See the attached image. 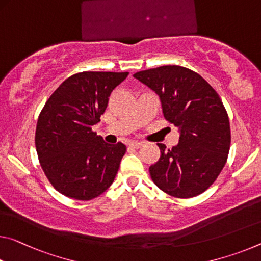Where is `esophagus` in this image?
Here are the masks:
<instances>
[{"instance_id":"1","label":"esophagus","mask_w":261,"mask_h":261,"mask_svg":"<svg viewBox=\"0 0 261 261\" xmlns=\"http://www.w3.org/2000/svg\"><path fill=\"white\" fill-rule=\"evenodd\" d=\"M129 146H130V147H132V148H139V147H142V146H143V144H142V143H137V142H135V143H130V144H129Z\"/></svg>"}]
</instances>
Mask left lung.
Wrapping results in <instances>:
<instances>
[{
    "mask_svg": "<svg viewBox=\"0 0 261 261\" xmlns=\"http://www.w3.org/2000/svg\"><path fill=\"white\" fill-rule=\"evenodd\" d=\"M134 76L159 95L165 118L181 132L171 150L158 144L152 181L177 198L200 195L216 181L230 151L229 116L221 97L200 74L181 66H160Z\"/></svg>",
    "mask_w": 261,
    "mask_h": 261,
    "instance_id": "8db88e82",
    "label": "left lung"
}]
</instances>
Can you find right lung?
<instances>
[{"label":"right lung","mask_w":261,"mask_h":261,"mask_svg":"<svg viewBox=\"0 0 261 261\" xmlns=\"http://www.w3.org/2000/svg\"><path fill=\"white\" fill-rule=\"evenodd\" d=\"M127 72H81L61 84L41 109L35 144L49 184L69 198L89 201L108 189L126 152L93 131Z\"/></svg>","instance_id":"add662e5"}]
</instances>
